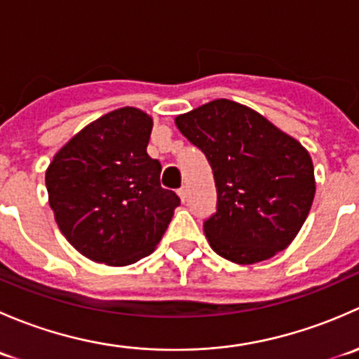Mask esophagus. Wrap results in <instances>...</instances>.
<instances>
[{
  "mask_svg": "<svg viewBox=\"0 0 359 359\" xmlns=\"http://www.w3.org/2000/svg\"><path fill=\"white\" fill-rule=\"evenodd\" d=\"M177 193H179V196H180V200H182V203L187 201V189H186V187H180Z\"/></svg>",
  "mask_w": 359,
  "mask_h": 359,
  "instance_id": "34e87169",
  "label": "esophagus"
}]
</instances>
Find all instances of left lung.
Listing matches in <instances>:
<instances>
[{
	"instance_id": "obj_1",
	"label": "left lung",
	"mask_w": 359,
	"mask_h": 359,
	"mask_svg": "<svg viewBox=\"0 0 359 359\" xmlns=\"http://www.w3.org/2000/svg\"><path fill=\"white\" fill-rule=\"evenodd\" d=\"M175 125L213 170L217 212L203 224L213 252L234 264H255L287 248L316 193L306 147L227 99L177 116Z\"/></svg>"
}]
</instances>
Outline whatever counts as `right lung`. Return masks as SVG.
<instances>
[{"label": "right lung", "mask_w": 359, "mask_h": 359, "mask_svg": "<svg viewBox=\"0 0 359 359\" xmlns=\"http://www.w3.org/2000/svg\"><path fill=\"white\" fill-rule=\"evenodd\" d=\"M151 130L147 112L119 107L79 130L46 168L57 226L93 262L130 266L153 253L180 205L147 154Z\"/></svg>", "instance_id": "1"}]
</instances>
